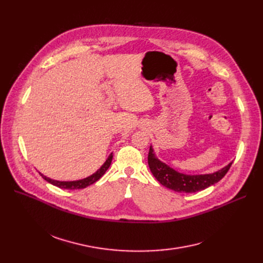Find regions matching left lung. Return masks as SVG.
<instances>
[{
  "label": "left lung",
  "instance_id": "obj_1",
  "mask_svg": "<svg viewBox=\"0 0 263 263\" xmlns=\"http://www.w3.org/2000/svg\"><path fill=\"white\" fill-rule=\"evenodd\" d=\"M231 164L232 162L224 168L212 174L185 175L175 171L167 164L160 161L156 157L154 148L151 146L148 154L149 168L157 180L165 187L178 193H195L215 184L227 174Z\"/></svg>",
  "mask_w": 263,
  "mask_h": 263
}]
</instances>
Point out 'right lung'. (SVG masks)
Returning <instances> with one entry per match:
<instances>
[{
  "label": "right lung",
  "instance_id": "right-lung-1",
  "mask_svg": "<svg viewBox=\"0 0 263 263\" xmlns=\"http://www.w3.org/2000/svg\"><path fill=\"white\" fill-rule=\"evenodd\" d=\"M113 159V154H110L108 156V158L106 159V161L104 162V164L97 171L95 174L90 175L89 177H86L84 179H81V180H76V181H58V180H53L51 178H48L46 176H44L43 174H40L41 177H43L46 181H48L49 183L58 186L60 189H65V190H78V189H85L86 186L95 183L96 181H98L99 179L105 174V172L107 171V168L109 167L110 162H112Z\"/></svg>",
  "mask_w": 263,
  "mask_h": 263
}]
</instances>
